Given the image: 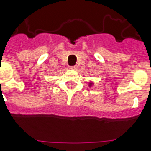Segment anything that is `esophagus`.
Masks as SVG:
<instances>
[{
  "mask_svg": "<svg viewBox=\"0 0 151 151\" xmlns=\"http://www.w3.org/2000/svg\"><path fill=\"white\" fill-rule=\"evenodd\" d=\"M70 68L71 70H77L78 69V67H77V66H71Z\"/></svg>",
  "mask_w": 151,
  "mask_h": 151,
  "instance_id": "34e87169",
  "label": "esophagus"
}]
</instances>
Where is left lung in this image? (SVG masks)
Wrapping results in <instances>:
<instances>
[{
  "label": "left lung",
  "instance_id": "left-lung-1",
  "mask_svg": "<svg viewBox=\"0 0 151 151\" xmlns=\"http://www.w3.org/2000/svg\"><path fill=\"white\" fill-rule=\"evenodd\" d=\"M93 84H94V83H93V82H91V81L89 82V87H91V85H93Z\"/></svg>",
  "mask_w": 151,
  "mask_h": 151
}]
</instances>
